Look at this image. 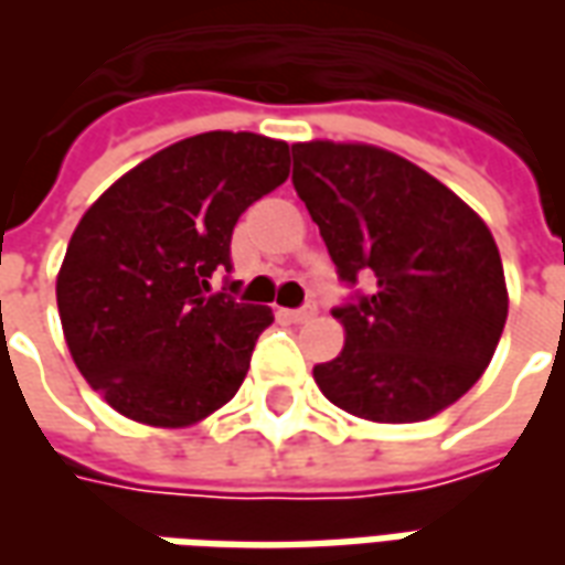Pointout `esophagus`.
<instances>
[{"label":"esophagus","instance_id":"obj_1","mask_svg":"<svg viewBox=\"0 0 565 565\" xmlns=\"http://www.w3.org/2000/svg\"><path fill=\"white\" fill-rule=\"evenodd\" d=\"M284 318L294 320V323H306V320L315 318V308L306 306V308H294V311H284Z\"/></svg>","mask_w":565,"mask_h":565}]
</instances>
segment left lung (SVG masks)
Segmentation results:
<instances>
[{
	"instance_id": "left-lung-1",
	"label": "left lung",
	"mask_w": 565,
	"mask_h": 565,
	"mask_svg": "<svg viewBox=\"0 0 565 565\" xmlns=\"http://www.w3.org/2000/svg\"><path fill=\"white\" fill-rule=\"evenodd\" d=\"M294 186L342 281L375 290L335 308L342 354L320 393L372 424H417L460 399L493 360L509 287L487 223L450 186L363 141H296Z\"/></svg>"
}]
</instances>
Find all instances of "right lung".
Returning <instances> with one entry per match:
<instances>
[{"label":"right lung","instance_id":"obj_1","mask_svg":"<svg viewBox=\"0 0 565 565\" xmlns=\"http://www.w3.org/2000/svg\"><path fill=\"white\" fill-rule=\"evenodd\" d=\"M290 174V145L202 132L157 150L84 211L56 275L68 354L136 424L181 429L230 403L271 308L211 294L235 221Z\"/></svg>","mask_w":565,"mask_h":565}]
</instances>
